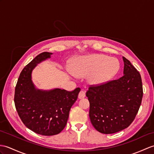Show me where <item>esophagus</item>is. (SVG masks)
Instances as JSON below:
<instances>
[{
    "label": "esophagus",
    "mask_w": 154,
    "mask_h": 154,
    "mask_svg": "<svg viewBox=\"0 0 154 154\" xmlns=\"http://www.w3.org/2000/svg\"><path fill=\"white\" fill-rule=\"evenodd\" d=\"M85 97V92L83 90H81L79 93V96H78V98L79 99H82Z\"/></svg>",
    "instance_id": "obj_1"
}]
</instances>
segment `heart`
Instances as JSON below:
<instances>
[{
    "instance_id": "obj_1",
    "label": "heart",
    "mask_w": 154,
    "mask_h": 154,
    "mask_svg": "<svg viewBox=\"0 0 154 154\" xmlns=\"http://www.w3.org/2000/svg\"><path fill=\"white\" fill-rule=\"evenodd\" d=\"M119 68V63L114 58L103 54L82 56L74 62L72 69L77 76H88V83L98 86L106 83L116 75Z\"/></svg>"
}]
</instances>
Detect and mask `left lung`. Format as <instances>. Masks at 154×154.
Returning a JSON list of instances; mask_svg holds the SVG:
<instances>
[{
	"label": "left lung",
	"mask_w": 154,
	"mask_h": 154,
	"mask_svg": "<svg viewBox=\"0 0 154 154\" xmlns=\"http://www.w3.org/2000/svg\"><path fill=\"white\" fill-rule=\"evenodd\" d=\"M123 76L106 84L89 87V117L98 132L113 134L127 128L140 108L143 96L141 76L123 57Z\"/></svg>",
	"instance_id": "left-lung-1"
}]
</instances>
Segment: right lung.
I'll return each instance as SVG.
<instances>
[{
  "label": "right lung",
  "mask_w": 154,
  "mask_h": 154,
  "mask_svg": "<svg viewBox=\"0 0 154 154\" xmlns=\"http://www.w3.org/2000/svg\"><path fill=\"white\" fill-rule=\"evenodd\" d=\"M45 52L37 56L24 67L15 88L14 103L23 124L35 133L52 136L59 134L67 124L69 111L81 91L68 92L56 88H37L32 81V71L38 63L51 58Z\"/></svg>",
  "instance_id": "right-lung-1"
}]
</instances>
